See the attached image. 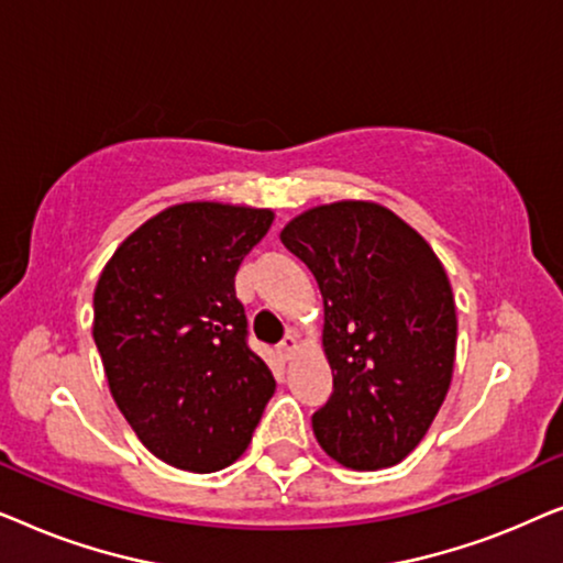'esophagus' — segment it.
I'll return each mask as SVG.
<instances>
[{
	"label": "esophagus",
	"instance_id": "obj_1",
	"mask_svg": "<svg viewBox=\"0 0 563 563\" xmlns=\"http://www.w3.org/2000/svg\"><path fill=\"white\" fill-rule=\"evenodd\" d=\"M299 349V341H297V335H284V341L279 343V356L282 358H291V356H295V351Z\"/></svg>",
	"mask_w": 563,
	"mask_h": 563
}]
</instances>
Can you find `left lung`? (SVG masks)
Wrapping results in <instances>:
<instances>
[{"mask_svg":"<svg viewBox=\"0 0 563 563\" xmlns=\"http://www.w3.org/2000/svg\"><path fill=\"white\" fill-rule=\"evenodd\" d=\"M282 243L318 279L333 395L312 415L322 451L374 472L428 433L451 387L456 305L445 268L418 230L376 202L312 207Z\"/></svg>","mask_w":563,"mask_h":563,"instance_id":"8db88e82","label":"left lung"}]
</instances>
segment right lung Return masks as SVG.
Instances as JSON below:
<instances>
[{
  "label": "right lung",
  "mask_w": 563,
  "mask_h": 563,
  "mask_svg": "<svg viewBox=\"0 0 563 563\" xmlns=\"http://www.w3.org/2000/svg\"><path fill=\"white\" fill-rule=\"evenodd\" d=\"M272 210L184 202L128 235L95 289L107 384L153 456L210 474L249 449L276 382L249 349L241 261Z\"/></svg>",
  "instance_id": "right-lung-1"
}]
</instances>
